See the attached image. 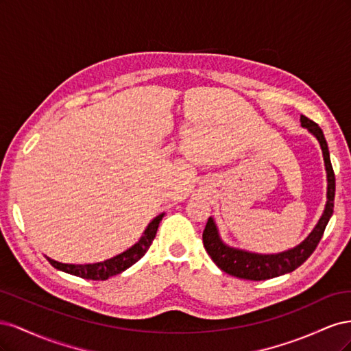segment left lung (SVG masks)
Here are the masks:
<instances>
[{
	"label": "left lung",
	"mask_w": 351,
	"mask_h": 351,
	"mask_svg": "<svg viewBox=\"0 0 351 351\" xmlns=\"http://www.w3.org/2000/svg\"><path fill=\"white\" fill-rule=\"evenodd\" d=\"M300 121L304 129L309 130L316 137L322 149L325 169H326V182H328L326 205L324 209V214L321 219L317 221L313 231L299 244V246L281 253H275V254L252 253V252L228 246V244H226L221 240L214 218L209 217L206 227L204 230V234H202V239H204V246L210 259L215 262L217 267L221 271H224L226 274L232 275V277H237L241 280H250V281H262V280H269V278L280 277V275H284V274H289L295 268H299L300 265L311 256L313 250L316 249L317 243L321 241L324 236L325 227L334 212L335 176L331 165V159H329L328 145L321 127L304 115L300 117Z\"/></svg>",
	"instance_id": "8db88e82"
}]
</instances>
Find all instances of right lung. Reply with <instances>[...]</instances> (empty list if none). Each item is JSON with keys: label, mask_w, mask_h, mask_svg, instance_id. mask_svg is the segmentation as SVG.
Segmentation results:
<instances>
[{"label": "right lung", "mask_w": 351, "mask_h": 351, "mask_svg": "<svg viewBox=\"0 0 351 351\" xmlns=\"http://www.w3.org/2000/svg\"><path fill=\"white\" fill-rule=\"evenodd\" d=\"M162 217H164V214L155 217L149 222V226L146 227L141 240L136 244H133L130 249H127L125 252L117 254V256L104 261V262L86 263V265H73V263H61V262H57L48 256H45V258L48 259V262L52 265V267L58 271L76 275V277H80L84 280H93V281L108 280L110 277H112V275L121 274L127 268H130L132 265L136 263L141 258H143V254L147 252V249L151 247V244L156 236V230L159 227V222H161Z\"/></svg>", "instance_id": "obj_1"}]
</instances>
